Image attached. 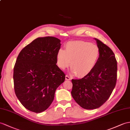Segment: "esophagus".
Instances as JSON below:
<instances>
[{"instance_id":"esophagus-1","label":"esophagus","mask_w":130,"mask_h":130,"mask_svg":"<svg viewBox=\"0 0 130 130\" xmlns=\"http://www.w3.org/2000/svg\"><path fill=\"white\" fill-rule=\"evenodd\" d=\"M71 79H72L71 77H69V76H68V75H66V80H71Z\"/></svg>"}]
</instances>
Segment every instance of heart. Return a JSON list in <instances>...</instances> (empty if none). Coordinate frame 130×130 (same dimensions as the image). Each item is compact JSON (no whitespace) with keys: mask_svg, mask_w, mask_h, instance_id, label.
<instances>
[{"mask_svg":"<svg viewBox=\"0 0 130 130\" xmlns=\"http://www.w3.org/2000/svg\"><path fill=\"white\" fill-rule=\"evenodd\" d=\"M100 55L96 45L77 41L66 44L65 50L59 49L56 55L57 64L64 70L70 65L71 72L78 77H85L96 67Z\"/></svg>","mask_w":130,"mask_h":130,"instance_id":"obj_1","label":"heart"}]
</instances>
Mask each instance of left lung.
<instances>
[{"label":"left lung","instance_id":"obj_1","mask_svg":"<svg viewBox=\"0 0 130 130\" xmlns=\"http://www.w3.org/2000/svg\"><path fill=\"white\" fill-rule=\"evenodd\" d=\"M100 49L99 59L90 74L72 79L71 94L78 105L88 110L100 107L109 99L117 80V61L110 47L95 39Z\"/></svg>","mask_w":130,"mask_h":130}]
</instances>
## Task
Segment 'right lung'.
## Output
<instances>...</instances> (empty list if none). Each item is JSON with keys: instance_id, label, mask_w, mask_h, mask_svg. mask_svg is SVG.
I'll list each match as a JSON object with an SVG mask.
<instances>
[{"instance_id": "add662e5", "label": "right lung", "mask_w": 130, "mask_h": 130, "mask_svg": "<svg viewBox=\"0 0 130 130\" xmlns=\"http://www.w3.org/2000/svg\"><path fill=\"white\" fill-rule=\"evenodd\" d=\"M61 40L55 37H39L21 51L14 68L16 95L25 108L36 113L52 104L56 90L65 80L56 65Z\"/></svg>"}]
</instances>
